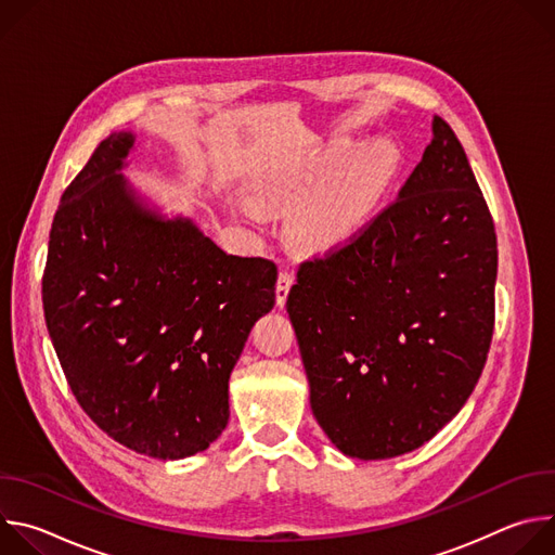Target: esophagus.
<instances>
[{
    "label": "esophagus",
    "instance_id": "1",
    "mask_svg": "<svg viewBox=\"0 0 555 555\" xmlns=\"http://www.w3.org/2000/svg\"><path fill=\"white\" fill-rule=\"evenodd\" d=\"M292 285H294V276H292L287 270L279 272V279H276V305H279V307L285 305Z\"/></svg>",
    "mask_w": 555,
    "mask_h": 555
}]
</instances>
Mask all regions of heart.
<instances>
[{
    "label": "heart",
    "mask_w": 555,
    "mask_h": 555,
    "mask_svg": "<svg viewBox=\"0 0 555 555\" xmlns=\"http://www.w3.org/2000/svg\"><path fill=\"white\" fill-rule=\"evenodd\" d=\"M347 144H334L294 180L261 189L268 202H296L287 230L305 250H332L351 240L375 210L395 171V151L384 140L360 146L343 162ZM242 210L259 219L253 206L244 204Z\"/></svg>",
    "instance_id": "b5f03b06"
}]
</instances>
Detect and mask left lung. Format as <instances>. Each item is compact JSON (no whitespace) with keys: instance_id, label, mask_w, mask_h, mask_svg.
<instances>
[{"instance_id":"obj_1","label":"left lung","mask_w":555,"mask_h":555,"mask_svg":"<svg viewBox=\"0 0 555 555\" xmlns=\"http://www.w3.org/2000/svg\"><path fill=\"white\" fill-rule=\"evenodd\" d=\"M494 221L467 155L435 116L402 191L287 294L309 404L353 459L430 441L467 402L494 332Z\"/></svg>"}]
</instances>
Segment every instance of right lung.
<instances>
[{
	"label": "right lung",
	"instance_id": "add662e5",
	"mask_svg": "<svg viewBox=\"0 0 555 555\" xmlns=\"http://www.w3.org/2000/svg\"><path fill=\"white\" fill-rule=\"evenodd\" d=\"M105 138L65 189L43 272L46 325L90 420L118 443L184 459L225 428L228 379L274 307L276 266L225 255L189 217L149 208Z\"/></svg>",
	"mask_w": 555,
	"mask_h": 555
}]
</instances>
